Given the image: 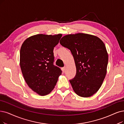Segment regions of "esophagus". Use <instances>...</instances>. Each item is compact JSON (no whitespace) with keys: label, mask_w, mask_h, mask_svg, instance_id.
I'll return each mask as SVG.
<instances>
[{"label":"esophagus","mask_w":124,"mask_h":124,"mask_svg":"<svg viewBox=\"0 0 124 124\" xmlns=\"http://www.w3.org/2000/svg\"><path fill=\"white\" fill-rule=\"evenodd\" d=\"M66 67H65L62 68V72L63 73H65V71H66Z\"/></svg>","instance_id":"esophagus-1"}]
</instances>
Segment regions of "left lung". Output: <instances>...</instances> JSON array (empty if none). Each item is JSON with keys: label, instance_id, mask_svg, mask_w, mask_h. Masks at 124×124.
<instances>
[{"label": "left lung", "instance_id": "left-lung-1", "mask_svg": "<svg viewBox=\"0 0 124 124\" xmlns=\"http://www.w3.org/2000/svg\"><path fill=\"white\" fill-rule=\"evenodd\" d=\"M61 45L70 50L76 74L70 82L79 96L90 97L96 93L104 80L108 55L104 43L97 36L78 33L63 36Z\"/></svg>", "mask_w": 124, "mask_h": 124}]
</instances>
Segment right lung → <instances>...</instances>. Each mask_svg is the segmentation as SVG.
<instances>
[{"label": "right lung", "instance_id": "obj_1", "mask_svg": "<svg viewBox=\"0 0 124 124\" xmlns=\"http://www.w3.org/2000/svg\"><path fill=\"white\" fill-rule=\"evenodd\" d=\"M62 34H38L27 38L20 49V65L25 81L40 96L50 93L55 87L62 71L54 66L53 49Z\"/></svg>", "mask_w": 124, "mask_h": 124}]
</instances>
